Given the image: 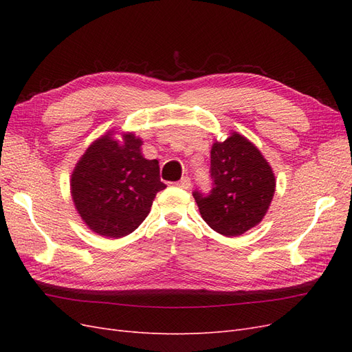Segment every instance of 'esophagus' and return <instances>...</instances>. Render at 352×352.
<instances>
[{
  "label": "esophagus",
  "mask_w": 352,
  "mask_h": 352,
  "mask_svg": "<svg viewBox=\"0 0 352 352\" xmlns=\"http://www.w3.org/2000/svg\"><path fill=\"white\" fill-rule=\"evenodd\" d=\"M177 188H182V189H188L189 186H190V179L188 177V176H185V177H182L179 180V182H176L175 184Z\"/></svg>",
  "instance_id": "obj_1"
}]
</instances>
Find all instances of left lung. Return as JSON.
I'll use <instances>...</instances> for the list:
<instances>
[{"label": "left lung", "instance_id": "8db88e82", "mask_svg": "<svg viewBox=\"0 0 352 352\" xmlns=\"http://www.w3.org/2000/svg\"><path fill=\"white\" fill-rule=\"evenodd\" d=\"M211 189L194 190L201 217L225 236H239L258 225L274 194V175L247 138L233 133L216 142L210 160Z\"/></svg>", "mask_w": 352, "mask_h": 352}]
</instances>
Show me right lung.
Instances as JSON below:
<instances>
[{"label":"right lung","instance_id":"add662e5","mask_svg":"<svg viewBox=\"0 0 352 352\" xmlns=\"http://www.w3.org/2000/svg\"><path fill=\"white\" fill-rule=\"evenodd\" d=\"M142 141L129 133L124 144L110 136L95 141L72 175V197L80 217L95 233L122 238L132 233L150 212L160 180L157 160H145Z\"/></svg>","mask_w":352,"mask_h":352}]
</instances>
